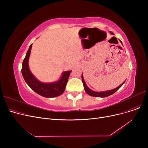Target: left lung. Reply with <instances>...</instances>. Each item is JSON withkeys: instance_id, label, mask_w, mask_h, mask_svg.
<instances>
[{"instance_id": "1", "label": "left lung", "mask_w": 148, "mask_h": 148, "mask_svg": "<svg viewBox=\"0 0 148 148\" xmlns=\"http://www.w3.org/2000/svg\"><path fill=\"white\" fill-rule=\"evenodd\" d=\"M110 34H113V32H110ZM122 43V42L121 41H120ZM82 82H83V86H84V90L86 91V92L87 93V94L92 97H101V98H104V97H107L109 95H111L112 94H113L114 93H115L116 91H117L122 86L123 84V83L125 82V80L124 81L121 85H119V86L117 88H116L113 89H112V90H107V91H103V92H95V91H94L91 90L90 88H88V86L86 85V83H85L84 80V78H83V74H82Z\"/></svg>"}]
</instances>
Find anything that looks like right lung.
I'll return each mask as SVG.
<instances>
[{
    "label": "right lung",
    "mask_w": 148,
    "mask_h": 148,
    "mask_svg": "<svg viewBox=\"0 0 148 148\" xmlns=\"http://www.w3.org/2000/svg\"><path fill=\"white\" fill-rule=\"evenodd\" d=\"M32 44L29 47L22 64L21 73L28 86L38 94L46 98L56 97L63 94L71 71H65L62 74L61 78L54 82L45 83L39 81L31 73L29 68V58L30 54Z\"/></svg>",
    "instance_id": "1"
}]
</instances>
